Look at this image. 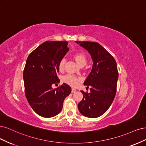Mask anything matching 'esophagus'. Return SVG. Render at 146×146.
<instances>
[{
  "label": "esophagus",
  "instance_id": "esophagus-1",
  "mask_svg": "<svg viewBox=\"0 0 146 146\" xmlns=\"http://www.w3.org/2000/svg\"><path fill=\"white\" fill-rule=\"evenodd\" d=\"M76 92V90L75 88H72V93H74V92Z\"/></svg>",
  "mask_w": 146,
  "mask_h": 146
}]
</instances>
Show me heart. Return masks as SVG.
I'll return each instance as SVG.
<instances>
[{
  "label": "heart",
  "mask_w": 146,
  "mask_h": 146,
  "mask_svg": "<svg viewBox=\"0 0 146 146\" xmlns=\"http://www.w3.org/2000/svg\"><path fill=\"white\" fill-rule=\"evenodd\" d=\"M74 58L76 60L77 63L81 66L82 65H86L87 62V57L84 53H78L74 55ZM65 63V58H62L60 60L59 63V68L60 70H62L64 67ZM82 81V78L79 76H77L76 75L68 74L63 77V81L72 87L78 86L79 82Z\"/></svg>",
  "instance_id": "obj_1"
}]
</instances>
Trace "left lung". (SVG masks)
<instances>
[{"mask_svg": "<svg viewBox=\"0 0 146 146\" xmlns=\"http://www.w3.org/2000/svg\"><path fill=\"white\" fill-rule=\"evenodd\" d=\"M88 51L93 60L90 73L84 84L90 86V93L81 90L83 99L78 104L84 116L96 118L109 109L116 92L118 72L114 58L98 42L76 41Z\"/></svg>", "mask_w": 146, "mask_h": 146, "instance_id": "1", "label": "left lung"}]
</instances>
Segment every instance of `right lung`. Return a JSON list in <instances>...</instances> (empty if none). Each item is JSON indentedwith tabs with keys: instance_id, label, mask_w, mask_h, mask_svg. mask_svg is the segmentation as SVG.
Returning <instances> with one entry per match:
<instances>
[{
	"instance_id": "1",
	"label": "right lung",
	"mask_w": 146,
	"mask_h": 146,
	"mask_svg": "<svg viewBox=\"0 0 146 146\" xmlns=\"http://www.w3.org/2000/svg\"><path fill=\"white\" fill-rule=\"evenodd\" d=\"M67 45L66 41H46L27 59L23 73L25 94L33 110L42 117L59 114L65 98L71 93V87L65 83L56 89L51 87L60 82L59 63L69 50Z\"/></svg>"
}]
</instances>
